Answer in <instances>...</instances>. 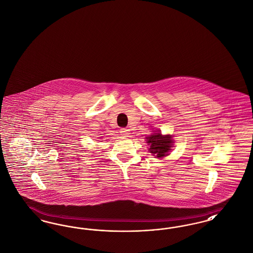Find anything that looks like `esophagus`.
I'll return each instance as SVG.
<instances>
[{
  "label": "esophagus",
  "instance_id": "1",
  "mask_svg": "<svg viewBox=\"0 0 253 253\" xmlns=\"http://www.w3.org/2000/svg\"><path fill=\"white\" fill-rule=\"evenodd\" d=\"M121 134L122 136H124V137L128 136L129 135V130L125 129V128H122V129H121Z\"/></svg>",
  "mask_w": 253,
  "mask_h": 253
}]
</instances>
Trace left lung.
Masks as SVG:
<instances>
[{
	"label": "left lung",
	"instance_id": "left-lung-1",
	"mask_svg": "<svg viewBox=\"0 0 253 253\" xmlns=\"http://www.w3.org/2000/svg\"><path fill=\"white\" fill-rule=\"evenodd\" d=\"M146 141L150 145L149 152L157 158H162L169 156V153L170 152V148L172 147L173 143L170 134L163 135L159 132L153 133L150 136H147Z\"/></svg>",
	"mask_w": 253,
	"mask_h": 253
}]
</instances>
